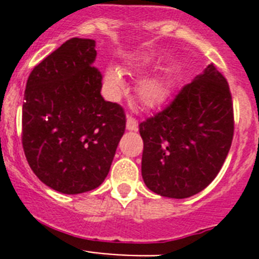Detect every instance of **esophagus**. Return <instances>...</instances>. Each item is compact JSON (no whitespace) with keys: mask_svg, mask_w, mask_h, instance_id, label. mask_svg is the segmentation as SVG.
<instances>
[{"mask_svg":"<svg viewBox=\"0 0 259 259\" xmlns=\"http://www.w3.org/2000/svg\"><path fill=\"white\" fill-rule=\"evenodd\" d=\"M125 127H127L128 131H137L139 124H137V120L132 115H127V123H125Z\"/></svg>","mask_w":259,"mask_h":259,"instance_id":"1","label":"esophagus"}]
</instances>
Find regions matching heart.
<instances>
[{
	"mask_svg": "<svg viewBox=\"0 0 259 259\" xmlns=\"http://www.w3.org/2000/svg\"><path fill=\"white\" fill-rule=\"evenodd\" d=\"M106 84L109 88L114 92H120L124 88V81L120 75V72L114 68L109 70L106 72ZM167 85L161 77H149L141 81V84L137 88V95L140 101L143 102L145 106L154 107L158 106L159 104L164 101V98L167 97Z\"/></svg>",
	"mask_w": 259,
	"mask_h": 259,
	"instance_id": "b5f03b06",
	"label": "heart"
}]
</instances>
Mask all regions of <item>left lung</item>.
Listing matches in <instances>:
<instances>
[{"instance_id": "1", "label": "left lung", "mask_w": 259, "mask_h": 259, "mask_svg": "<svg viewBox=\"0 0 259 259\" xmlns=\"http://www.w3.org/2000/svg\"><path fill=\"white\" fill-rule=\"evenodd\" d=\"M139 127L146 187L170 198L197 194L218 175L232 144L235 122L227 80L210 63L168 106Z\"/></svg>"}]
</instances>
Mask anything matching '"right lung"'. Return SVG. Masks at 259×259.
<instances>
[{"label":"right lung","mask_w":259,"mask_h":259,"mask_svg":"<svg viewBox=\"0 0 259 259\" xmlns=\"http://www.w3.org/2000/svg\"><path fill=\"white\" fill-rule=\"evenodd\" d=\"M91 38H70L35 66L27 80L22 144L41 182L65 194L92 191L110 171L125 114L101 96Z\"/></svg>","instance_id":"add662e5"}]
</instances>
